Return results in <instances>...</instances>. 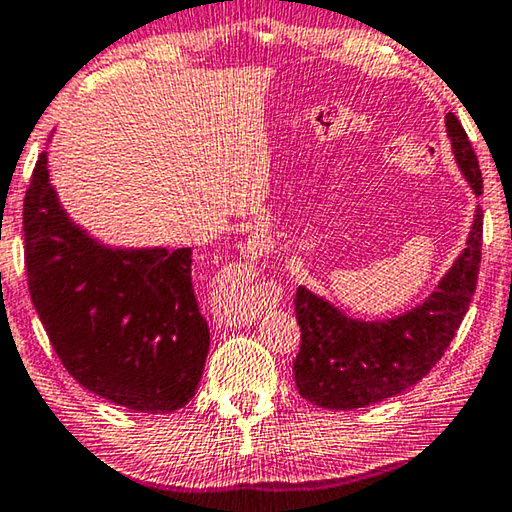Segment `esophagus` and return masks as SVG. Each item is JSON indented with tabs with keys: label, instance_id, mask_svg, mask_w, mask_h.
<instances>
[{
	"label": "esophagus",
	"instance_id": "1",
	"mask_svg": "<svg viewBox=\"0 0 512 512\" xmlns=\"http://www.w3.org/2000/svg\"><path fill=\"white\" fill-rule=\"evenodd\" d=\"M259 310H262V305H259V300H255V298H248L246 303H243L241 307H234V314L230 316V321H232V323L253 321L255 316L259 314Z\"/></svg>",
	"mask_w": 512,
	"mask_h": 512
}]
</instances>
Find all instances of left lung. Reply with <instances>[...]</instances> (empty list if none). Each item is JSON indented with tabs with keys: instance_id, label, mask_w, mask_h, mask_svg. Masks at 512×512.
Segmentation results:
<instances>
[{
	"instance_id": "1",
	"label": "left lung",
	"mask_w": 512,
	"mask_h": 512,
	"mask_svg": "<svg viewBox=\"0 0 512 512\" xmlns=\"http://www.w3.org/2000/svg\"><path fill=\"white\" fill-rule=\"evenodd\" d=\"M453 154L476 196L483 177L467 132L446 113ZM483 246V209L476 207L467 248L437 291L415 310L387 321L348 319L328 300L298 287L294 310L300 348L294 362L298 394L328 410H355L405 392L431 371L456 337L476 291Z\"/></svg>"
}]
</instances>
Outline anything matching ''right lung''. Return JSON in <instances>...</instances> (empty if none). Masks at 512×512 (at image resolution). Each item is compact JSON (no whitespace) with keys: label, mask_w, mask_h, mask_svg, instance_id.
Returning <instances> with one entry per match:
<instances>
[{"label":"right lung","mask_w":512,"mask_h":512,"mask_svg":"<svg viewBox=\"0 0 512 512\" xmlns=\"http://www.w3.org/2000/svg\"><path fill=\"white\" fill-rule=\"evenodd\" d=\"M22 225L29 294L70 376L136 412L184 408L209 351L193 250L100 246L61 209L47 152L31 173Z\"/></svg>","instance_id":"add662e5"}]
</instances>
